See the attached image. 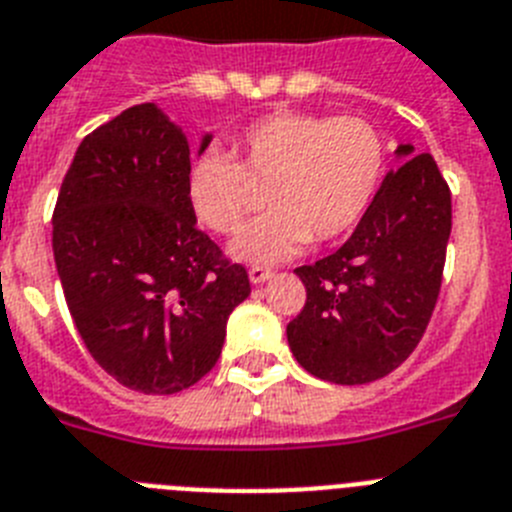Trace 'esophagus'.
I'll list each match as a JSON object with an SVG mask.
<instances>
[{
    "label": "esophagus",
    "mask_w": 512,
    "mask_h": 512,
    "mask_svg": "<svg viewBox=\"0 0 512 512\" xmlns=\"http://www.w3.org/2000/svg\"><path fill=\"white\" fill-rule=\"evenodd\" d=\"M268 278H273V273H270L268 268H260V265L250 268V283H252V286H260V283H265Z\"/></svg>",
    "instance_id": "34e87169"
}]
</instances>
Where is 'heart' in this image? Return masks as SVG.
<instances>
[{
	"label": "heart",
	"instance_id": "heart-1",
	"mask_svg": "<svg viewBox=\"0 0 512 512\" xmlns=\"http://www.w3.org/2000/svg\"><path fill=\"white\" fill-rule=\"evenodd\" d=\"M231 154L208 149L188 170L195 219L216 234H237L255 188H268L270 213L231 242L244 262H283L306 244L345 237L361 224L386 172L381 133L363 118L301 110L262 115L234 136Z\"/></svg>",
	"mask_w": 512,
	"mask_h": 512
}]
</instances>
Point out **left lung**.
Here are the masks:
<instances>
[{"mask_svg": "<svg viewBox=\"0 0 512 512\" xmlns=\"http://www.w3.org/2000/svg\"><path fill=\"white\" fill-rule=\"evenodd\" d=\"M371 208L330 257L296 268L306 304L286 335L317 379L355 386L384 379L417 348L438 301L451 237V190L430 154L397 146Z\"/></svg>", "mask_w": 512, "mask_h": 512, "instance_id": "obj_1", "label": "left lung"}]
</instances>
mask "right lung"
Segmentation results:
<instances>
[{"label": "right lung", "mask_w": 512, "mask_h": 512, "mask_svg": "<svg viewBox=\"0 0 512 512\" xmlns=\"http://www.w3.org/2000/svg\"><path fill=\"white\" fill-rule=\"evenodd\" d=\"M188 170L182 128L154 102L133 105L79 144L53 211L71 319L92 358L144 394L201 381L250 296L247 270L195 226Z\"/></svg>", "instance_id": "add662e5"}]
</instances>
